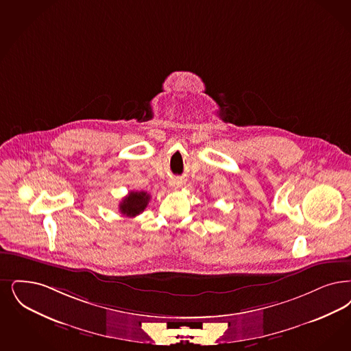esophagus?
Masks as SVG:
<instances>
[{
  "label": "esophagus",
  "instance_id": "obj_1",
  "mask_svg": "<svg viewBox=\"0 0 351 351\" xmlns=\"http://www.w3.org/2000/svg\"><path fill=\"white\" fill-rule=\"evenodd\" d=\"M169 186H171L172 189H178V188H180V186H182V180L173 179V180H171V182H169Z\"/></svg>",
  "mask_w": 351,
  "mask_h": 351
}]
</instances>
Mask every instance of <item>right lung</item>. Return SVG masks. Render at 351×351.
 Instances as JSON below:
<instances>
[{
  "mask_svg": "<svg viewBox=\"0 0 351 351\" xmlns=\"http://www.w3.org/2000/svg\"><path fill=\"white\" fill-rule=\"evenodd\" d=\"M150 196L147 195V192H129L128 196L123 198V201L119 205V210L121 211L123 215L126 217H136L140 213L146 209L147 204H149Z\"/></svg>",
  "mask_w": 351,
  "mask_h": 351,
  "instance_id": "add662e5",
  "label": "right lung"
}]
</instances>
